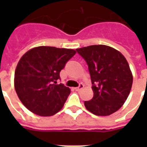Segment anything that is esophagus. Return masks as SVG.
I'll return each mask as SVG.
<instances>
[{"label": "esophagus", "instance_id": "esophagus-1", "mask_svg": "<svg viewBox=\"0 0 147 147\" xmlns=\"http://www.w3.org/2000/svg\"><path fill=\"white\" fill-rule=\"evenodd\" d=\"M83 87H84V85H83V83H80V85H79V86H77V87H76L75 89H76V91H80L81 90L83 89Z\"/></svg>", "mask_w": 147, "mask_h": 147}]
</instances>
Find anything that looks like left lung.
Returning a JSON list of instances; mask_svg holds the SVG:
<instances>
[{
  "label": "left lung",
  "instance_id": "left-lung-1",
  "mask_svg": "<svg viewBox=\"0 0 147 147\" xmlns=\"http://www.w3.org/2000/svg\"><path fill=\"white\" fill-rule=\"evenodd\" d=\"M88 65L94 97L85 101L86 109L98 116L113 113L123 105L132 86L127 61L117 49L104 45L77 49Z\"/></svg>",
  "mask_w": 147,
  "mask_h": 147
}]
</instances>
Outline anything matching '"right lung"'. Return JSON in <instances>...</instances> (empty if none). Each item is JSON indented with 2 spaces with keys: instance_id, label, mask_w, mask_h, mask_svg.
I'll list each match as a JSON object with an SVG mask.
<instances>
[{
  "instance_id": "obj_1",
  "label": "right lung",
  "mask_w": 147,
  "mask_h": 147,
  "mask_svg": "<svg viewBox=\"0 0 147 147\" xmlns=\"http://www.w3.org/2000/svg\"><path fill=\"white\" fill-rule=\"evenodd\" d=\"M76 53L70 49L38 46L21 57L15 71V89L26 108L43 117L61 110L70 89L57 83L61 71Z\"/></svg>"
}]
</instances>
